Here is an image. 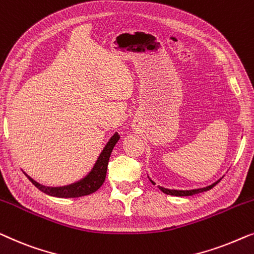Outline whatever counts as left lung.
I'll list each match as a JSON object with an SVG mask.
<instances>
[{
    "label": "left lung",
    "instance_id": "8db88e82",
    "mask_svg": "<svg viewBox=\"0 0 254 254\" xmlns=\"http://www.w3.org/2000/svg\"><path fill=\"white\" fill-rule=\"evenodd\" d=\"M148 178H149V176H148ZM220 180H221V178H220ZM220 180L216 181V182H214L213 184L208 185V187L200 188V189H192V190H175V189H167V188H163V187H159V189L163 192V193H166V194L176 195V197H188V195H193V194L200 193V192L210 190V189H212L214 185H216L217 183H219ZM149 181H151V183L153 185H155V183L151 180V178H149Z\"/></svg>",
    "mask_w": 254,
    "mask_h": 254
}]
</instances>
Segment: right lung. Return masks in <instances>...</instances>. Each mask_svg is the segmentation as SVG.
Instances as JSON below:
<instances>
[{
    "instance_id": "right-lung-1",
    "label": "right lung",
    "mask_w": 254,
    "mask_h": 254,
    "mask_svg": "<svg viewBox=\"0 0 254 254\" xmlns=\"http://www.w3.org/2000/svg\"><path fill=\"white\" fill-rule=\"evenodd\" d=\"M120 140V135L117 132H115L112 135V138L109 139L105 147L100 153V155L96 159L94 166L91 169L86 176H84L81 180L74 182V183L63 185V187H46L44 184L38 183L37 181H34L31 176L26 175L28 180L37 187L39 190L44 192V193L52 195V197L57 198H79L83 195H88L95 192L103 184V182L106 180L107 175V167H108L109 158L112 154L113 148L115 147L116 142Z\"/></svg>"
}]
</instances>
